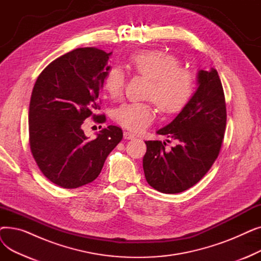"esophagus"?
I'll return each mask as SVG.
<instances>
[{
  "label": "esophagus",
  "mask_w": 261,
  "mask_h": 261,
  "mask_svg": "<svg viewBox=\"0 0 261 261\" xmlns=\"http://www.w3.org/2000/svg\"><path fill=\"white\" fill-rule=\"evenodd\" d=\"M123 138H125V140H134L135 135L131 132H125L123 133Z\"/></svg>",
  "instance_id": "esophagus-1"
}]
</instances>
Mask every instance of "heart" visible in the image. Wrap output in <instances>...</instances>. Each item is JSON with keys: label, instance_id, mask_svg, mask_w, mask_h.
Returning <instances> with one entry per match:
<instances>
[{"label": "heart", "instance_id": "heart-1", "mask_svg": "<svg viewBox=\"0 0 261 261\" xmlns=\"http://www.w3.org/2000/svg\"><path fill=\"white\" fill-rule=\"evenodd\" d=\"M129 63L136 73L151 80L148 97L153 99L164 113L180 112L193 97L195 76L181 67V61L173 55L160 50H140L131 55ZM125 73L113 66L106 73L103 88L112 98H118L125 89ZM155 115V108L151 103L126 102L114 110L112 117L121 127L140 132L154 120Z\"/></svg>", "mask_w": 261, "mask_h": 261}]
</instances>
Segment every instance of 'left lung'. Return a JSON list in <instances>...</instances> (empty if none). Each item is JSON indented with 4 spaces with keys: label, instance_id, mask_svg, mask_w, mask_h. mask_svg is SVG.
<instances>
[{
    "label": "left lung",
    "instance_id": "obj_1",
    "mask_svg": "<svg viewBox=\"0 0 261 261\" xmlns=\"http://www.w3.org/2000/svg\"><path fill=\"white\" fill-rule=\"evenodd\" d=\"M226 127V106L221 80L215 68L199 71L198 89L167 126L156 131L176 142L147 141L143 168L148 184L164 194L193 187L219 155ZM169 142V140L167 141Z\"/></svg>",
    "mask_w": 261,
    "mask_h": 261
}]
</instances>
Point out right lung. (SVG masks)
Wrapping results in <instances>:
<instances>
[{
    "label": "right lung",
    "instance_id": "add662e5",
    "mask_svg": "<svg viewBox=\"0 0 261 261\" xmlns=\"http://www.w3.org/2000/svg\"><path fill=\"white\" fill-rule=\"evenodd\" d=\"M96 47H81L50 62L33 89L29 131L33 156L47 179L62 188L93 182L109 153L122 139L116 126L101 129L89 140L81 125L88 117L102 123L99 92L103 87L109 57Z\"/></svg>",
    "mask_w": 261,
    "mask_h": 261
}]
</instances>
